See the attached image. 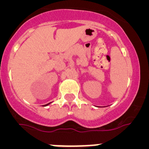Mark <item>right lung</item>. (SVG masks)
Here are the masks:
<instances>
[{"mask_svg":"<svg viewBox=\"0 0 149 149\" xmlns=\"http://www.w3.org/2000/svg\"><path fill=\"white\" fill-rule=\"evenodd\" d=\"M50 104H51V103H48V104H45V106H48V105H49Z\"/></svg>","mask_w":149,"mask_h":149,"instance_id":"right-lung-1","label":"right lung"}]
</instances>
